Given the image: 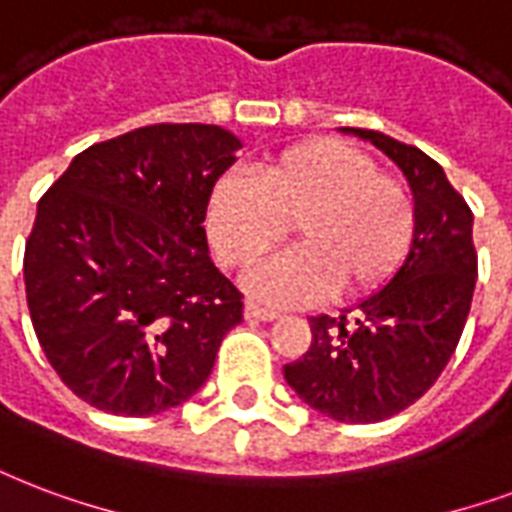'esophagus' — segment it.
<instances>
[{"label": "esophagus", "instance_id": "obj_1", "mask_svg": "<svg viewBox=\"0 0 512 512\" xmlns=\"http://www.w3.org/2000/svg\"><path fill=\"white\" fill-rule=\"evenodd\" d=\"M247 319H260V322H273V319H279V311H271V308L257 306V303H247Z\"/></svg>", "mask_w": 512, "mask_h": 512}]
</instances>
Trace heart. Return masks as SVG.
Here are the masks:
<instances>
[{"label": "heart", "mask_w": 512, "mask_h": 512, "mask_svg": "<svg viewBox=\"0 0 512 512\" xmlns=\"http://www.w3.org/2000/svg\"><path fill=\"white\" fill-rule=\"evenodd\" d=\"M416 220L411 187L335 136L284 147L257 179L225 174L206 206L217 255L241 271L279 247L292 225L300 247L249 276V290L282 306L314 303L335 287L346 298L381 290L411 252Z\"/></svg>", "instance_id": "b5f03b06"}]
</instances>
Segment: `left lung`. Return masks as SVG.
I'll return each mask as SVG.
<instances>
[{
    "mask_svg": "<svg viewBox=\"0 0 512 512\" xmlns=\"http://www.w3.org/2000/svg\"><path fill=\"white\" fill-rule=\"evenodd\" d=\"M346 131L403 169L416 198V239L384 290L341 317H311V346L284 365V378L330 419L373 424L416 403L448 365L473 303L478 252L473 209L438 161L381 131Z\"/></svg>",
    "mask_w": 512,
    "mask_h": 512,
    "instance_id": "8db88e82",
    "label": "left lung"
}]
</instances>
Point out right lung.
Instances as JSON below:
<instances>
[{"instance_id": "1", "label": "right lung", "mask_w": 512, "mask_h": 512, "mask_svg": "<svg viewBox=\"0 0 512 512\" xmlns=\"http://www.w3.org/2000/svg\"><path fill=\"white\" fill-rule=\"evenodd\" d=\"M239 147L206 123L134 128L80 152L39 198L23 252L31 325L93 408L152 416L185 403L244 319L204 228Z\"/></svg>"}]
</instances>
